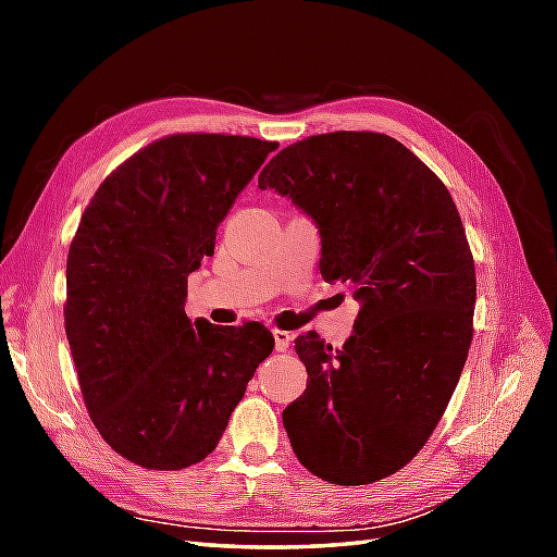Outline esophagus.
<instances>
[{
  "mask_svg": "<svg viewBox=\"0 0 557 557\" xmlns=\"http://www.w3.org/2000/svg\"><path fill=\"white\" fill-rule=\"evenodd\" d=\"M272 335H275V349L277 351H287L292 347L294 335L287 333V330H272Z\"/></svg>",
  "mask_w": 557,
  "mask_h": 557,
  "instance_id": "34e87169",
  "label": "esophagus"
}]
</instances>
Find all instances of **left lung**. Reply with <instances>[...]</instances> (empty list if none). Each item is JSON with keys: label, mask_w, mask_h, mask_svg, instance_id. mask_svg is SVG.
<instances>
[{"label": "left lung", "mask_w": 557, "mask_h": 557, "mask_svg": "<svg viewBox=\"0 0 557 557\" xmlns=\"http://www.w3.org/2000/svg\"><path fill=\"white\" fill-rule=\"evenodd\" d=\"M260 188L292 198L321 232V275L361 304L335 349L294 339L309 381L282 411L294 455L337 486H366L417 457L445 413L474 335V256L445 184L373 132L304 138Z\"/></svg>", "instance_id": "left-lung-1"}]
</instances>
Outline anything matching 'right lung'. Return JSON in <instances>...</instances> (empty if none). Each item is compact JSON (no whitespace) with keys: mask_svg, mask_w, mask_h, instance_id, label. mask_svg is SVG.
Masks as SVG:
<instances>
[{"mask_svg":"<svg viewBox=\"0 0 557 557\" xmlns=\"http://www.w3.org/2000/svg\"><path fill=\"white\" fill-rule=\"evenodd\" d=\"M277 144L174 134L100 184L66 258L64 325L92 423L138 467L206 459L258 363L263 323L188 321L186 280L215 253L218 224Z\"/></svg>","mask_w":557,"mask_h":557,"instance_id":"right-lung-1","label":"right lung"}]
</instances>
